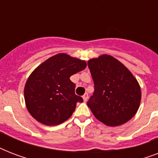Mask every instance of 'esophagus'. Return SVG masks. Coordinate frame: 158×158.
<instances>
[{
	"label": "esophagus",
	"instance_id": "obj_1",
	"mask_svg": "<svg viewBox=\"0 0 158 158\" xmlns=\"http://www.w3.org/2000/svg\"><path fill=\"white\" fill-rule=\"evenodd\" d=\"M88 98H89V94H85L84 96H83V99H84V102H87Z\"/></svg>",
	"mask_w": 158,
	"mask_h": 158
}]
</instances>
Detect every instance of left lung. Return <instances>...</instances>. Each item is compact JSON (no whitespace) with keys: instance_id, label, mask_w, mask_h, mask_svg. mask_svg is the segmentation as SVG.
<instances>
[{"instance_id":"left-lung-1","label":"left lung","mask_w":158,"mask_h":158,"mask_svg":"<svg viewBox=\"0 0 158 158\" xmlns=\"http://www.w3.org/2000/svg\"><path fill=\"white\" fill-rule=\"evenodd\" d=\"M94 92L87 102L94 116L106 125L119 126L136 114L141 89L132 73L118 60L102 55L88 61Z\"/></svg>"}]
</instances>
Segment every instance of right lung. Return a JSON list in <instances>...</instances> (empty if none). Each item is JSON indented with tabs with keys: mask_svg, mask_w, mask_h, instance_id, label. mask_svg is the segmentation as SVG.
Wrapping results in <instances>:
<instances>
[{
	"mask_svg": "<svg viewBox=\"0 0 158 158\" xmlns=\"http://www.w3.org/2000/svg\"><path fill=\"white\" fill-rule=\"evenodd\" d=\"M86 62L59 53L36 68L24 86L28 112L38 122L57 125L68 120L83 98L74 93L70 76L86 68Z\"/></svg>",
	"mask_w": 158,
	"mask_h": 158,
	"instance_id": "1",
	"label": "right lung"
}]
</instances>
